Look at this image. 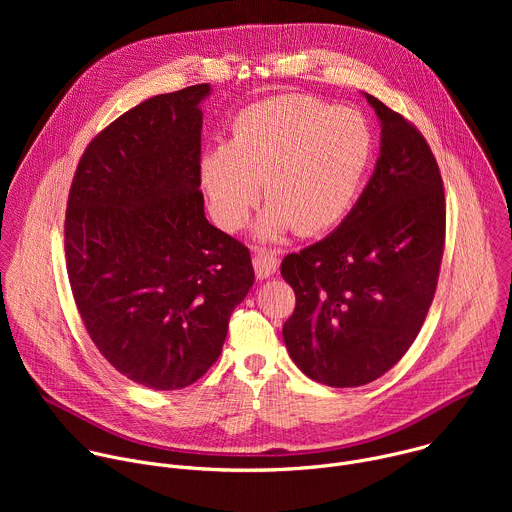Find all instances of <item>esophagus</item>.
<instances>
[{
  "mask_svg": "<svg viewBox=\"0 0 512 512\" xmlns=\"http://www.w3.org/2000/svg\"><path fill=\"white\" fill-rule=\"evenodd\" d=\"M253 267H255V273L259 279H267L277 271L279 259L273 251H269L265 247H253Z\"/></svg>",
  "mask_w": 512,
  "mask_h": 512,
  "instance_id": "obj_1",
  "label": "esophagus"
}]
</instances>
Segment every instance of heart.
Listing matches in <instances>:
<instances>
[{
	"label": "heart",
	"mask_w": 512,
	"mask_h": 512,
	"mask_svg": "<svg viewBox=\"0 0 512 512\" xmlns=\"http://www.w3.org/2000/svg\"><path fill=\"white\" fill-rule=\"evenodd\" d=\"M375 154V133L360 111L312 95H279L243 109L229 143L210 148L200 182L214 221L239 231L261 196L271 200L257 235L294 229L316 235L354 204Z\"/></svg>",
	"instance_id": "b5f03b06"
}]
</instances>
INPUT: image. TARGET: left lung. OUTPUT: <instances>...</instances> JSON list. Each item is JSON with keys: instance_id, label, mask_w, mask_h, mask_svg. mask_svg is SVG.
<instances>
[{"instance_id": "obj_1", "label": "left lung", "mask_w": 512, "mask_h": 512, "mask_svg": "<svg viewBox=\"0 0 512 512\" xmlns=\"http://www.w3.org/2000/svg\"><path fill=\"white\" fill-rule=\"evenodd\" d=\"M367 101L383 127L367 188L332 235L281 261L296 291L287 352L328 387L367 385L401 360L433 302L446 245L444 182L425 137Z\"/></svg>"}]
</instances>
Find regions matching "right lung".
Masks as SVG:
<instances>
[{"label": "right lung", "instance_id": "obj_1", "mask_svg": "<svg viewBox=\"0 0 512 512\" xmlns=\"http://www.w3.org/2000/svg\"><path fill=\"white\" fill-rule=\"evenodd\" d=\"M206 83L129 109L87 145L64 216L83 324L123 377L156 391L198 381L255 281L249 249L212 227L200 192Z\"/></svg>", "mask_w": 512, "mask_h": 512}]
</instances>
